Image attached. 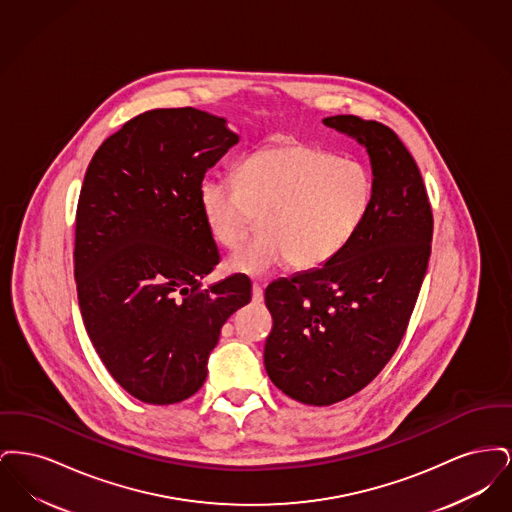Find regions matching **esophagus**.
Listing matches in <instances>:
<instances>
[{
	"label": "esophagus",
	"instance_id": "obj_1",
	"mask_svg": "<svg viewBox=\"0 0 512 512\" xmlns=\"http://www.w3.org/2000/svg\"><path fill=\"white\" fill-rule=\"evenodd\" d=\"M263 288H265L263 280H253V301L255 303L263 301Z\"/></svg>",
	"mask_w": 512,
	"mask_h": 512
}]
</instances>
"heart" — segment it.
<instances>
[{
	"instance_id": "heart-1",
	"label": "heart",
	"mask_w": 512,
	"mask_h": 512,
	"mask_svg": "<svg viewBox=\"0 0 512 512\" xmlns=\"http://www.w3.org/2000/svg\"><path fill=\"white\" fill-rule=\"evenodd\" d=\"M372 176L357 161L301 144L251 153L240 180L215 174L199 188L205 224L222 247H238L261 217L263 236L240 247L230 267L263 276L284 263L317 268L338 257L361 228Z\"/></svg>"
}]
</instances>
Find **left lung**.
Returning <instances> with one entry per match:
<instances>
[{
  "instance_id": "1",
  "label": "left lung",
  "mask_w": 512,
  "mask_h": 512,
  "mask_svg": "<svg viewBox=\"0 0 512 512\" xmlns=\"http://www.w3.org/2000/svg\"><path fill=\"white\" fill-rule=\"evenodd\" d=\"M366 147L372 201L330 263L265 290L268 378L305 405H332L368 386L403 340L432 253L434 215L413 155L390 126L326 117Z\"/></svg>"
}]
</instances>
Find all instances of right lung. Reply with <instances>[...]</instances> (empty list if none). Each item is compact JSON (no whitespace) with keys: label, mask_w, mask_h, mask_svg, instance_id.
Here are the masks:
<instances>
[{"label":"right lung","mask_w":512,"mask_h":512,"mask_svg":"<svg viewBox=\"0 0 512 512\" xmlns=\"http://www.w3.org/2000/svg\"><path fill=\"white\" fill-rule=\"evenodd\" d=\"M236 142L205 111L151 109L111 134L84 176L73 253L80 313L109 374L149 405L203 386L222 324L251 301L244 274L199 290L220 261L199 188Z\"/></svg>","instance_id":"obj_1"}]
</instances>
